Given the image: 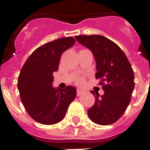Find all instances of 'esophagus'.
<instances>
[{
    "mask_svg": "<svg viewBox=\"0 0 150 150\" xmlns=\"http://www.w3.org/2000/svg\"><path fill=\"white\" fill-rule=\"evenodd\" d=\"M83 93V91H81V90H79V89H78V90H77V96H81Z\"/></svg>",
    "mask_w": 150,
    "mask_h": 150,
    "instance_id": "34e87169",
    "label": "esophagus"
}]
</instances>
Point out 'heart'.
<instances>
[{
	"label": "heart",
	"mask_w": 150,
	"mask_h": 150,
	"mask_svg": "<svg viewBox=\"0 0 150 150\" xmlns=\"http://www.w3.org/2000/svg\"><path fill=\"white\" fill-rule=\"evenodd\" d=\"M83 82H84V79H79V80H78V83L79 84H83Z\"/></svg>",
	"instance_id": "1"
}]
</instances>
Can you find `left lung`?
<instances>
[{"mask_svg": "<svg viewBox=\"0 0 150 150\" xmlns=\"http://www.w3.org/2000/svg\"><path fill=\"white\" fill-rule=\"evenodd\" d=\"M75 38L88 47L96 62V78L100 79L104 94L91 92L96 97L89 108V118L96 124L108 125L121 117L131 101L134 88V73L125 53L116 43L101 35H78Z\"/></svg>", "mask_w": 150, "mask_h": 150, "instance_id": "obj_1", "label": "left lung"}]
</instances>
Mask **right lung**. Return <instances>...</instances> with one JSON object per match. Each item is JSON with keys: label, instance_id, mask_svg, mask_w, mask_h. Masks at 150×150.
I'll use <instances>...</instances> for the list:
<instances>
[{"label": "right lung", "instance_id": "add662e5", "mask_svg": "<svg viewBox=\"0 0 150 150\" xmlns=\"http://www.w3.org/2000/svg\"><path fill=\"white\" fill-rule=\"evenodd\" d=\"M75 42L74 38L67 37L39 46L20 71L18 88L21 103L28 114L40 124L50 125L61 121L76 96L74 87H52L53 73L59 69L61 55Z\"/></svg>", "mask_w": 150, "mask_h": 150}]
</instances>
